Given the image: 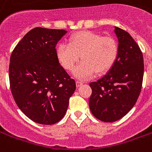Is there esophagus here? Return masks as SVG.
<instances>
[{"label":"esophagus","mask_w":152,"mask_h":152,"mask_svg":"<svg viewBox=\"0 0 152 152\" xmlns=\"http://www.w3.org/2000/svg\"><path fill=\"white\" fill-rule=\"evenodd\" d=\"M83 85V82H81V81H79V80H77L76 81V86L77 87H80V86H81Z\"/></svg>","instance_id":"1"}]
</instances>
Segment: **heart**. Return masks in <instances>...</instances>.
<instances>
[{"label": "heart", "mask_w": 152, "mask_h": 152, "mask_svg": "<svg viewBox=\"0 0 152 152\" xmlns=\"http://www.w3.org/2000/svg\"><path fill=\"white\" fill-rule=\"evenodd\" d=\"M56 54L60 64L69 71L81 55L83 60L74 68L73 75L85 80L113 66L118 56V45L112 37H103L94 31H80L71 37L69 43H60Z\"/></svg>", "instance_id": "1"}]
</instances>
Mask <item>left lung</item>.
<instances>
[{"instance_id":"1","label":"left lung","mask_w":152,"mask_h":152,"mask_svg":"<svg viewBox=\"0 0 152 152\" xmlns=\"http://www.w3.org/2000/svg\"><path fill=\"white\" fill-rule=\"evenodd\" d=\"M118 56L106 75L91 82L89 108L97 119L114 122L133 108L140 94L143 79V57L127 31L115 27Z\"/></svg>"}]
</instances>
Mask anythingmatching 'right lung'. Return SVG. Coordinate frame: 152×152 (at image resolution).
Returning a JSON list of instances; mask_svg holds the SVG:
<instances>
[{"label": "right lung", "instance_id": "1", "mask_svg": "<svg viewBox=\"0 0 152 152\" xmlns=\"http://www.w3.org/2000/svg\"><path fill=\"white\" fill-rule=\"evenodd\" d=\"M67 31L35 28L10 56L9 77L16 104L29 119L53 124L65 115L76 82L60 65L56 45Z\"/></svg>", "mask_w": 152, "mask_h": 152}]
</instances>
